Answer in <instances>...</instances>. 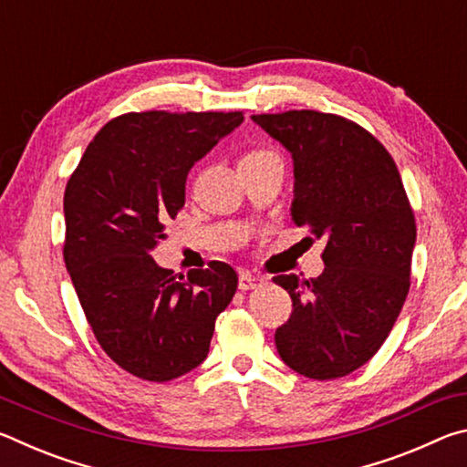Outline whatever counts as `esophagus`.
Segmentation results:
<instances>
[{"label": "esophagus", "instance_id": "esophagus-1", "mask_svg": "<svg viewBox=\"0 0 467 467\" xmlns=\"http://www.w3.org/2000/svg\"><path fill=\"white\" fill-rule=\"evenodd\" d=\"M259 284H264L262 275H255V274H251V272H241V275H239V288L241 290L257 288Z\"/></svg>", "mask_w": 467, "mask_h": 467}]
</instances>
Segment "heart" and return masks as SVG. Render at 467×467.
<instances>
[{
    "label": "heart",
    "instance_id": "b5f03b06",
    "mask_svg": "<svg viewBox=\"0 0 467 467\" xmlns=\"http://www.w3.org/2000/svg\"><path fill=\"white\" fill-rule=\"evenodd\" d=\"M265 158H275V152H274V150H270V148L257 146V148L247 150V152L243 154L241 162H257V161H265Z\"/></svg>",
    "mask_w": 467,
    "mask_h": 467
}]
</instances>
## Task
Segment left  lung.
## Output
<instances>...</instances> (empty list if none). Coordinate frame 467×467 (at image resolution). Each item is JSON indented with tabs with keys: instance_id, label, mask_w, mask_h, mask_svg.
Segmentation results:
<instances>
[{
	"instance_id": "left-lung-1",
	"label": "left lung",
	"mask_w": 467,
	"mask_h": 467,
	"mask_svg": "<svg viewBox=\"0 0 467 467\" xmlns=\"http://www.w3.org/2000/svg\"><path fill=\"white\" fill-rule=\"evenodd\" d=\"M251 119L292 154L295 224L326 239L321 275L274 278L292 298L275 348L298 375L346 377L383 346L410 290L416 220L400 171L346 117L286 110Z\"/></svg>"
}]
</instances>
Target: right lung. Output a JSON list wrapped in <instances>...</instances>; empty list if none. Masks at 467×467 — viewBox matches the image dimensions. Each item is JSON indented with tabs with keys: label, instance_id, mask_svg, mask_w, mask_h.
<instances>
[{
	"label": "right lung",
	"instance_id": "right-lung-1",
	"mask_svg": "<svg viewBox=\"0 0 467 467\" xmlns=\"http://www.w3.org/2000/svg\"><path fill=\"white\" fill-rule=\"evenodd\" d=\"M243 123V110H146L110 119L67 181L63 259L107 357L164 383L208 357L236 272L224 262L175 274L150 255L185 205L193 164Z\"/></svg>",
	"mask_w": 467,
	"mask_h": 467
}]
</instances>
